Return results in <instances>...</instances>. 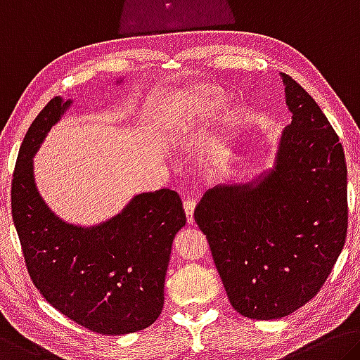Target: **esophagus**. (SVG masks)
Returning <instances> with one entry per match:
<instances>
[{
	"label": "esophagus",
	"instance_id": "1",
	"mask_svg": "<svg viewBox=\"0 0 360 360\" xmlns=\"http://www.w3.org/2000/svg\"><path fill=\"white\" fill-rule=\"evenodd\" d=\"M197 207V200L193 197L189 198H184V211H186V216H187V222L189 224H193V210Z\"/></svg>",
	"mask_w": 360,
	"mask_h": 360
}]
</instances>
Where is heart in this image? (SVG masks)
<instances>
[{
  "label": "heart",
  "instance_id": "1",
  "mask_svg": "<svg viewBox=\"0 0 360 360\" xmlns=\"http://www.w3.org/2000/svg\"><path fill=\"white\" fill-rule=\"evenodd\" d=\"M224 105V96L216 89L195 91L191 98L179 102L176 107L171 128V138L174 141L182 139L193 128L200 127L205 120L210 118Z\"/></svg>",
  "mask_w": 360,
  "mask_h": 360
}]
</instances>
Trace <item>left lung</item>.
Listing matches in <instances>:
<instances>
[{"label": "left lung", "mask_w": 360, "mask_h": 360, "mask_svg": "<svg viewBox=\"0 0 360 360\" xmlns=\"http://www.w3.org/2000/svg\"><path fill=\"white\" fill-rule=\"evenodd\" d=\"M292 123L276 162L247 184H221L195 208L227 298L238 314L272 321L317 295L345 247L347 168L321 107L281 73Z\"/></svg>", "instance_id": "8db88e82"}]
</instances>
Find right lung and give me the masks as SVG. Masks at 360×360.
I'll use <instances>...</instances> for the list:
<instances>
[{
    "label": "right lung",
    "instance_id": "add662e5",
    "mask_svg": "<svg viewBox=\"0 0 360 360\" xmlns=\"http://www.w3.org/2000/svg\"><path fill=\"white\" fill-rule=\"evenodd\" d=\"M70 104L56 96L27 131L11 189L14 226L28 274L51 306L91 332L133 333L162 314L171 245L186 213L178 192L160 189L91 227L56 216L37 189L33 155Z\"/></svg>",
    "mask_w": 360,
    "mask_h": 360
}]
</instances>
